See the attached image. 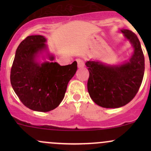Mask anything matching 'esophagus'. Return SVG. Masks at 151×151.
Segmentation results:
<instances>
[{"mask_svg":"<svg viewBox=\"0 0 151 151\" xmlns=\"http://www.w3.org/2000/svg\"><path fill=\"white\" fill-rule=\"evenodd\" d=\"M77 66L78 68H82L84 67V62L83 60H77Z\"/></svg>","mask_w":151,"mask_h":151,"instance_id":"esophagus-1","label":"esophagus"}]
</instances>
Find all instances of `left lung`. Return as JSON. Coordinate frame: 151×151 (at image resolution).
Segmentation results:
<instances>
[{
    "label": "left lung",
    "mask_w": 151,
    "mask_h": 151,
    "mask_svg": "<svg viewBox=\"0 0 151 151\" xmlns=\"http://www.w3.org/2000/svg\"><path fill=\"white\" fill-rule=\"evenodd\" d=\"M120 31L133 47L129 61L116 65L98 60L85 64L89 72L87 89L90 97L104 108H119L129 103L138 91L144 75V55L139 40L132 31Z\"/></svg>",
    "instance_id": "obj_1"
}]
</instances>
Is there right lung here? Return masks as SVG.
<instances>
[{
  "label": "right lung",
  "instance_id": "right-lung-1",
  "mask_svg": "<svg viewBox=\"0 0 151 151\" xmlns=\"http://www.w3.org/2000/svg\"><path fill=\"white\" fill-rule=\"evenodd\" d=\"M42 35L27 36L19 45L10 71V83L20 101L31 110L47 112L60 105L69 81L75 74L77 63L60 66L47 51ZM47 52L50 62H38Z\"/></svg>",
  "mask_w": 151,
  "mask_h": 151
}]
</instances>
